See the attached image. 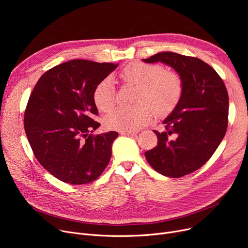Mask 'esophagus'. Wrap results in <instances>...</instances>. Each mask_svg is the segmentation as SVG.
Listing matches in <instances>:
<instances>
[{"label":"esophagus","mask_w":248,"mask_h":248,"mask_svg":"<svg viewBox=\"0 0 248 248\" xmlns=\"http://www.w3.org/2000/svg\"><path fill=\"white\" fill-rule=\"evenodd\" d=\"M138 133H139V132H121V135H123V136H131V137H133V136H136Z\"/></svg>","instance_id":"34e87169"}]
</instances>
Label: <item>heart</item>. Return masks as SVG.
<instances>
[{
    "instance_id": "obj_1",
    "label": "heart",
    "mask_w": 248,
    "mask_h": 248,
    "mask_svg": "<svg viewBox=\"0 0 248 248\" xmlns=\"http://www.w3.org/2000/svg\"><path fill=\"white\" fill-rule=\"evenodd\" d=\"M121 78L124 83L138 87L135 96L137 106L131 108H120L108 113L104 124L109 129L137 131L150 123L154 113L158 117H165L173 112L183 95V81L180 75L166 70L159 64L131 63L122 70ZM93 101L103 112L113 108L116 96L111 78H104L95 86Z\"/></svg>"
}]
</instances>
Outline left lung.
I'll list each match as a JSON object with an SVG mask.
<instances>
[{"instance_id":"1","label":"left lung","mask_w":248,"mask_h":248,"mask_svg":"<svg viewBox=\"0 0 248 248\" xmlns=\"http://www.w3.org/2000/svg\"><path fill=\"white\" fill-rule=\"evenodd\" d=\"M147 63L163 62L173 67L183 81V95L164 121L158 145L145 153L154 170L180 178L198 170L215 153L228 125V93L222 78L199 58L162 52Z\"/></svg>"}]
</instances>
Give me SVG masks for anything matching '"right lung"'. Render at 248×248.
<instances>
[{
  "mask_svg": "<svg viewBox=\"0 0 248 248\" xmlns=\"http://www.w3.org/2000/svg\"><path fill=\"white\" fill-rule=\"evenodd\" d=\"M117 66L75 59L47 70L36 83L24 114V127L36 159L58 180L72 185L96 180L111 157L116 132L93 134L95 86Z\"/></svg>",
  "mask_w": 248,
  "mask_h": 248,
  "instance_id": "right-lung-1",
  "label": "right lung"
}]
</instances>
